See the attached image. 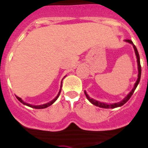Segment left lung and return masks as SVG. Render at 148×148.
<instances>
[{
	"label": "left lung",
	"instance_id": "1",
	"mask_svg": "<svg viewBox=\"0 0 148 148\" xmlns=\"http://www.w3.org/2000/svg\"><path fill=\"white\" fill-rule=\"evenodd\" d=\"M126 42H128L130 44H132L133 46V48H134V51H135V53H136V58H137V64H138V79H137V80H136V83H135V86L133 87V89L132 90L130 93L127 95V97H125V99L122 101L121 102H119V103H115V104H104V103H101V102L100 101H95V100L92 99V98H90V97L87 95L86 92L84 91V93L86 94V98L89 100V101L91 102L92 104H94L95 106H97V107H100V108H117V107H120L122 105H123L124 104H125L126 102L128 101L130 98L131 97V96L133 95V94L134 93V90H136V86L138 85L139 82L140 80V76H141V66H140V56H139V53L137 51V49H136V46L133 44V43L132 42V40H126Z\"/></svg>",
	"mask_w": 148,
	"mask_h": 148
}]
</instances>
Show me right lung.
<instances>
[{
	"label": "right lung",
	"instance_id": "right-lung-1",
	"mask_svg": "<svg viewBox=\"0 0 148 148\" xmlns=\"http://www.w3.org/2000/svg\"><path fill=\"white\" fill-rule=\"evenodd\" d=\"M61 87H62V86H61ZM60 93H61V90H60L59 93H58V96L56 97H55V98H54L53 101H51V102H49V103H47V104H42V105H31V104H27V103H25V102L23 101V100L21 99L20 97H18L16 96V98H17V99L18 100V101H19L21 103H23V104H25V105H27V106H29V107L33 108H36V109H41V108H47V107H49L50 105H51V104H53V103H54V102L58 99V97H59V95H60Z\"/></svg>",
	"mask_w": 148,
	"mask_h": 148
}]
</instances>
